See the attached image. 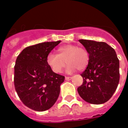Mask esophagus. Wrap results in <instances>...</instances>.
Wrapping results in <instances>:
<instances>
[{
  "instance_id": "1",
  "label": "esophagus",
  "mask_w": 128,
  "mask_h": 128,
  "mask_svg": "<svg viewBox=\"0 0 128 128\" xmlns=\"http://www.w3.org/2000/svg\"><path fill=\"white\" fill-rule=\"evenodd\" d=\"M72 77L71 76H66L65 77V79H66V80H69L72 79Z\"/></svg>"
}]
</instances>
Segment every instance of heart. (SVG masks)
Here are the masks:
<instances>
[{
  "label": "heart",
  "instance_id": "b5f03b06",
  "mask_svg": "<svg viewBox=\"0 0 128 128\" xmlns=\"http://www.w3.org/2000/svg\"><path fill=\"white\" fill-rule=\"evenodd\" d=\"M58 54L50 52L47 56L46 62L52 70L60 73L65 67L66 62L68 66L66 72L72 73L76 70H82L87 66L89 55L86 50L72 44L64 45L58 48Z\"/></svg>",
  "mask_w": 128,
  "mask_h": 128
}]
</instances>
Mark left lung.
Segmentation results:
<instances>
[{
  "mask_svg": "<svg viewBox=\"0 0 128 128\" xmlns=\"http://www.w3.org/2000/svg\"><path fill=\"white\" fill-rule=\"evenodd\" d=\"M89 54V61L81 74L83 82L77 90L82 99L91 104L107 102L120 81V61L113 48L105 42L80 40Z\"/></svg>",
  "mask_w": 128,
  "mask_h": 128,
  "instance_id": "8db88e82",
  "label": "left lung"
}]
</instances>
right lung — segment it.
<instances>
[{
	"label": "right lung",
	"instance_id": "add662e5",
	"mask_svg": "<svg viewBox=\"0 0 128 128\" xmlns=\"http://www.w3.org/2000/svg\"><path fill=\"white\" fill-rule=\"evenodd\" d=\"M60 42H43L27 47L16 58L14 88L21 101L32 110H49L59 96L60 85L65 77L52 70L46 58Z\"/></svg>",
	"mask_w": 128,
	"mask_h": 128
}]
</instances>
